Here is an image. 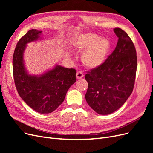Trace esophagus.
I'll return each mask as SVG.
<instances>
[{
  "label": "esophagus",
  "instance_id": "1",
  "mask_svg": "<svg viewBox=\"0 0 153 153\" xmlns=\"http://www.w3.org/2000/svg\"><path fill=\"white\" fill-rule=\"evenodd\" d=\"M76 78L80 79V78L84 77V73H83V72L82 71H78L76 74Z\"/></svg>",
  "mask_w": 153,
  "mask_h": 153
}]
</instances>
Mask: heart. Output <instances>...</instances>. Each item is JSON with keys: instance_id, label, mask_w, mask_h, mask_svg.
<instances>
[{"instance_id": "b5f03b06", "label": "heart", "mask_w": 153, "mask_h": 153, "mask_svg": "<svg viewBox=\"0 0 153 153\" xmlns=\"http://www.w3.org/2000/svg\"><path fill=\"white\" fill-rule=\"evenodd\" d=\"M72 43L76 48L84 51L82 61L85 66L98 68L105 62L111 48L110 41L92 32H86L76 35Z\"/></svg>"}]
</instances>
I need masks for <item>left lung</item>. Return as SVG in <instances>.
Returning a JSON list of instances; mask_svg holds the SVG:
<instances>
[{"label": "left lung", "instance_id": "8db88e82", "mask_svg": "<svg viewBox=\"0 0 153 153\" xmlns=\"http://www.w3.org/2000/svg\"><path fill=\"white\" fill-rule=\"evenodd\" d=\"M114 31L119 38L116 47L102 65L87 71V103L96 113L112 114L126 102L135 84L137 56L132 40L120 28Z\"/></svg>", "mask_w": 153, "mask_h": 153}]
</instances>
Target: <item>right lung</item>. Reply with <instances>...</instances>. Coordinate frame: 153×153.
Masks as SVG:
<instances>
[{
  "instance_id": "1",
  "label": "right lung",
  "mask_w": 153,
  "mask_h": 153,
  "mask_svg": "<svg viewBox=\"0 0 153 153\" xmlns=\"http://www.w3.org/2000/svg\"><path fill=\"white\" fill-rule=\"evenodd\" d=\"M42 31L31 29L18 41L13 57V71L16 90L22 99L39 114L56 110L66 92L76 82V70L57 65L40 76H32L25 70L24 52L27 43L38 40Z\"/></svg>"
}]
</instances>
